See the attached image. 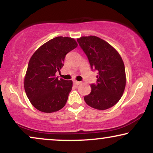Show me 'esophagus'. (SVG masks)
<instances>
[{
    "instance_id": "34e87169",
    "label": "esophagus",
    "mask_w": 153,
    "mask_h": 153,
    "mask_svg": "<svg viewBox=\"0 0 153 153\" xmlns=\"http://www.w3.org/2000/svg\"><path fill=\"white\" fill-rule=\"evenodd\" d=\"M73 82H74V85H79V84H80V83H81V81H76V80L73 81Z\"/></svg>"
}]
</instances>
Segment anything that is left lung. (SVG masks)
Here are the masks:
<instances>
[{
    "label": "left lung",
    "instance_id": "obj_1",
    "mask_svg": "<svg viewBox=\"0 0 153 153\" xmlns=\"http://www.w3.org/2000/svg\"><path fill=\"white\" fill-rule=\"evenodd\" d=\"M89 60L91 69L97 71V82L85 95L88 105L99 110L114 106L122 97L126 84L125 65L118 51L106 41L96 36L77 39Z\"/></svg>",
    "mask_w": 153,
    "mask_h": 153
}]
</instances>
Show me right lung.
Returning a JSON list of instances; mask_svg holds the SVG:
<instances>
[{"mask_svg":"<svg viewBox=\"0 0 153 153\" xmlns=\"http://www.w3.org/2000/svg\"><path fill=\"white\" fill-rule=\"evenodd\" d=\"M74 39L57 37L41 46L29 60L24 88L30 103L37 110L52 113L65 105L72 81L58 79L56 73L64 65L67 53L77 47Z\"/></svg>","mask_w":153,"mask_h":153,"instance_id":"right-lung-1","label":"right lung"}]
</instances>
